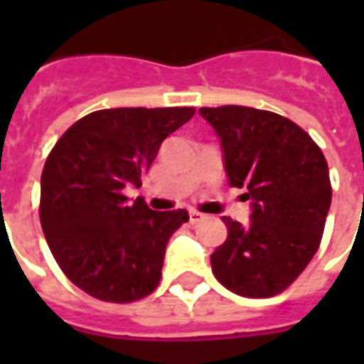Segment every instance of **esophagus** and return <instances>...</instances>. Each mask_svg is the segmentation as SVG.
<instances>
[{
	"label": "esophagus",
	"mask_w": 364,
	"mask_h": 364,
	"mask_svg": "<svg viewBox=\"0 0 364 364\" xmlns=\"http://www.w3.org/2000/svg\"><path fill=\"white\" fill-rule=\"evenodd\" d=\"M205 219L204 213H198V211H191V215H188V221H191V225H198V223H202Z\"/></svg>",
	"instance_id": "34e87169"
}]
</instances>
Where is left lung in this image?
<instances>
[{
	"label": "left lung",
	"instance_id": "obj_1",
	"mask_svg": "<svg viewBox=\"0 0 364 364\" xmlns=\"http://www.w3.org/2000/svg\"><path fill=\"white\" fill-rule=\"evenodd\" d=\"M221 141L230 187L245 188V225L221 217L228 236L211 253V270L228 291L266 299L302 274L321 242L331 179L321 149L299 124L272 111L200 107Z\"/></svg>",
	"mask_w": 364,
	"mask_h": 364
}]
</instances>
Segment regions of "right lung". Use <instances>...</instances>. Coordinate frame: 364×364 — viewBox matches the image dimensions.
Returning <instances> with one entry per match:
<instances>
[{
  "mask_svg": "<svg viewBox=\"0 0 364 364\" xmlns=\"http://www.w3.org/2000/svg\"><path fill=\"white\" fill-rule=\"evenodd\" d=\"M194 115L193 107H117L70 126L48 154L39 217L50 253L68 279L105 302L126 304L156 289L168 240L185 210L134 204L160 145Z\"/></svg>",
  "mask_w": 364,
  "mask_h": 364,
  "instance_id": "right-lung-1",
  "label": "right lung"
}]
</instances>
